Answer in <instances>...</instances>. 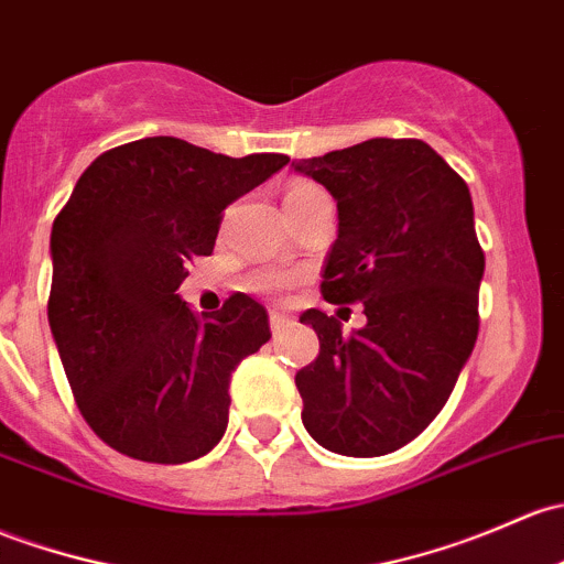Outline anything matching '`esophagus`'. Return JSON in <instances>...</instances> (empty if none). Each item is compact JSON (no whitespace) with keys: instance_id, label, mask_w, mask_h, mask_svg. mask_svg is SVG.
<instances>
[{"instance_id":"34e87169","label":"esophagus","mask_w":564,"mask_h":564,"mask_svg":"<svg viewBox=\"0 0 564 564\" xmlns=\"http://www.w3.org/2000/svg\"><path fill=\"white\" fill-rule=\"evenodd\" d=\"M292 316H286V313H278V311H272L270 313V329H272V335H281V332H286L289 327H292Z\"/></svg>"}]
</instances>
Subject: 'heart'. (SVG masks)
<instances>
[{"label":"heart","instance_id":"heart-1","mask_svg":"<svg viewBox=\"0 0 564 564\" xmlns=\"http://www.w3.org/2000/svg\"><path fill=\"white\" fill-rule=\"evenodd\" d=\"M316 194H324L316 183L294 181L289 183L286 194H283V203H297V199L316 197ZM294 281H297L294 272H259V275L251 281V289H259V292H281V289L292 286Z\"/></svg>","mask_w":564,"mask_h":564}]
</instances>
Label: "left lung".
I'll return each instance as SVG.
<instances>
[{"instance_id": "1", "label": "left lung", "mask_w": 564, "mask_h": 564, "mask_svg": "<svg viewBox=\"0 0 564 564\" xmlns=\"http://www.w3.org/2000/svg\"><path fill=\"white\" fill-rule=\"evenodd\" d=\"M292 167L337 203L324 300L361 302L367 316L351 335L316 307L300 316L322 346L294 378L302 424L327 452H397L441 413L476 346L470 188L422 140L372 138Z\"/></svg>"}]
</instances>
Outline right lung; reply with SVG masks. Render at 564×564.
I'll return each instance as SVG.
<instances>
[{"instance_id":"add662e5","label":"right lung","mask_w":564,"mask_h":564,"mask_svg":"<svg viewBox=\"0 0 564 564\" xmlns=\"http://www.w3.org/2000/svg\"><path fill=\"white\" fill-rule=\"evenodd\" d=\"M286 162L145 138L75 183L51 232L47 322L83 419L110 448L183 465L224 437L229 381L270 340L267 311L232 294L197 316L175 292L186 264L213 253L224 207Z\"/></svg>"}]
</instances>
